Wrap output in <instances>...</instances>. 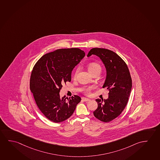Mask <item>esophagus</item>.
Wrapping results in <instances>:
<instances>
[{
	"instance_id": "1",
	"label": "esophagus",
	"mask_w": 160,
	"mask_h": 160,
	"mask_svg": "<svg viewBox=\"0 0 160 160\" xmlns=\"http://www.w3.org/2000/svg\"><path fill=\"white\" fill-rule=\"evenodd\" d=\"M82 99L84 102H88L90 101V99H89V98H84V97H82Z\"/></svg>"
}]
</instances>
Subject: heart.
<instances>
[{
	"instance_id": "obj_1",
	"label": "heart",
	"mask_w": 160,
	"mask_h": 160,
	"mask_svg": "<svg viewBox=\"0 0 160 160\" xmlns=\"http://www.w3.org/2000/svg\"><path fill=\"white\" fill-rule=\"evenodd\" d=\"M88 69L89 72H90V73L91 74L94 72L96 71H101V67L99 65V64L96 63H91L89 64L88 67ZM78 72V69H76V70L75 71L74 74V77L76 76ZM92 87H89L88 88L86 89V93H89L90 91L91 90Z\"/></svg>"
}]
</instances>
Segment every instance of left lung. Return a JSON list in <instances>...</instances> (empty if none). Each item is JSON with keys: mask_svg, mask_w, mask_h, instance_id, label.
<instances>
[{"mask_svg": "<svg viewBox=\"0 0 160 160\" xmlns=\"http://www.w3.org/2000/svg\"><path fill=\"white\" fill-rule=\"evenodd\" d=\"M96 55L106 69V78L103 88L109 90L107 99H97L98 108L93 112L96 118L109 122L117 118L126 106L132 89V79L127 64L118 54L104 48H94L87 57Z\"/></svg>", "mask_w": 160, "mask_h": 160, "instance_id": "8db88e82", "label": "left lung"}]
</instances>
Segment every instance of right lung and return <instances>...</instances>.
Returning <instances> with one entry per match:
<instances>
[{
    "instance_id": "1",
    "label": "right lung",
    "mask_w": 160,
    "mask_h": 160,
    "mask_svg": "<svg viewBox=\"0 0 160 160\" xmlns=\"http://www.w3.org/2000/svg\"><path fill=\"white\" fill-rule=\"evenodd\" d=\"M84 56L80 49H59L44 54L34 66L30 89L39 109L51 121L68 119L81 102L78 96L62 98L59 92L64 83L71 81L72 70Z\"/></svg>"
}]
</instances>
